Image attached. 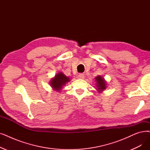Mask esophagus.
Segmentation results:
<instances>
[{
	"label": "esophagus",
	"mask_w": 150,
	"mask_h": 150,
	"mask_svg": "<svg viewBox=\"0 0 150 150\" xmlns=\"http://www.w3.org/2000/svg\"><path fill=\"white\" fill-rule=\"evenodd\" d=\"M77 76H78V79H83L84 78V75L83 74H79Z\"/></svg>",
	"instance_id": "1"
}]
</instances>
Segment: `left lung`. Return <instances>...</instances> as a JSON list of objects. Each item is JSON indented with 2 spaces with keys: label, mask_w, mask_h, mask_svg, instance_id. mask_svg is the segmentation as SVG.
<instances>
[{
  "label": "left lung",
  "mask_w": 150,
  "mask_h": 150,
  "mask_svg": "<svg viewBox=\"0 0 150 150\" xmlns=\"http://www.w3.org/2000/svg\"><path fill=\"white\" fill-rule=\"evenodd\" d=\"M96 86L97 88V90L99 91V93H101L102 91H103L104 89H106V81L104 80V79L103 77H102L101 76L99 75L97 76L96 78Z\"/></svg>",
  "instance_id": "1"
}]
</instances>
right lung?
I'll return each mask as SVG.
<instances>
[{"label":"right lung","instance_id":"right-lung-1","mask_svg":"<svg viewBox=\"0 0 150 150\" xmlns=\"http://www.w3.org/2000/svg\"><path fill=\"white\" fill-rule=\"evenodd\" d=\"M70 81L69 78L65 75L62 72H59L50 81V85L55 91H59L62 87L67 82Z\"/></svg>","mask_w":150,"mask_h":150}]
</instances>
